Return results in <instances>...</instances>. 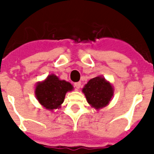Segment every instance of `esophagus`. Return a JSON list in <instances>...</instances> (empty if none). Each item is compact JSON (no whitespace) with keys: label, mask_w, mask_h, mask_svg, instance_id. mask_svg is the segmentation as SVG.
<instances>
[{"label":"esophagus","mask_w":154,"mask_h":154,"mask_svg":"<svg viewBox=\"0 0 154 154\" xmlns=\"http://www.w3.org/2000/svg\"><path fill=\"white\" fill-rule=\"evenodd\" d=\"M74 87H75V88L77 89V90H78L79 88L81 87V82H76V83L74 84Z\"/></svg>","instance_id":"1"}]
</instances>
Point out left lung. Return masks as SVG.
I'll use <instances>...</instances> for the list:
<instances>
[{
  "instance_id": "obj_1",
  "label": "left lung",
  "mask_w": 154,
  "mask_h": 154,
  "mask_svg": "<svg viewBox=\"0 0 154 154\" xmlns=\"http://www.w3.org/2000/svg\"><path fill=\"white\" fill-rule=\"evenodd\" d=\"M88 103L96 109L106 106L113 96V88L103 77L91 79L82 89Z\"/></svg>"
}]
</instances>
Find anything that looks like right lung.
Instances as JSON below:
<instances>
[{"label": "right lung", "instance_id": "1", "mask_svg": "<svg viewBox=\"0 0 154 154\" xmlns=\"http://www.w3.org/2000/svg\"><path fill=\"white\" fill-rule=\"evenodd\" d=\"M72 90V86L69 82L59 80L55 75H50L37 85L35 94L42 106L48 110H54L60 106L66 93Z\"/></svg>", "mask_w": 154, "mask_h": 154}]
</instances>
